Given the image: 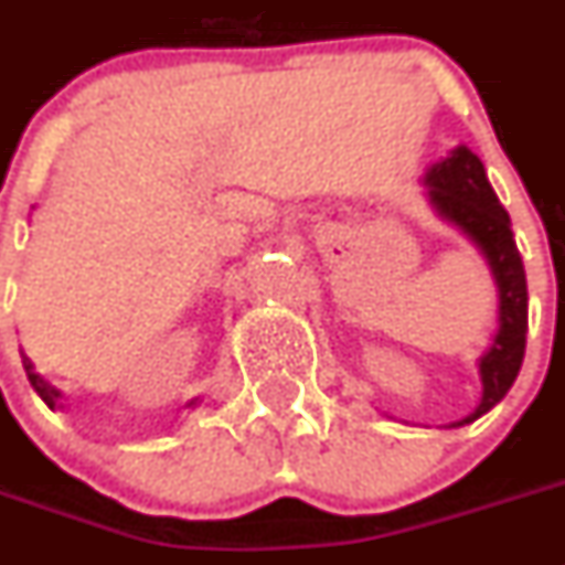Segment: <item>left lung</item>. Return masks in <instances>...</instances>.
Wrapping results in <instances>:
<instances>
[{
    "mask_svg": "<svg viewBox=\"0 0 565 565\" xmlns=\"http://www.w3.org/2000/svg\"><path fill=\"white\" fill-rule=\"evenodd\" d=\"M426 185L437 214L455 223L462 234H469L477 248L483 250L500 291V331L491 342L489 354L480 360L483 399L466 420L451 423V426H466L498 406L518 380L525 354V331H529V291H525L523 259L514 243L512 220L500 205L494 188L489 185L477 153H471L466 145L455 148L443 162L428 168Z\"/></svg>",
    "mask_w": 565,
    "mask_h": 565,
    "instance_id": "1",
    "label": "left lung"
}]
</instances>
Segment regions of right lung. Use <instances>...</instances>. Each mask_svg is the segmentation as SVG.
<instances>
[{"label": "right lung", "instance_id": "add662e5", "mask_svg": "<svg viewBox=\"0 0 565 565\" xmlns=\"http://www.w3.org/2000/svg\"><path fill=\"white\" fill-rule=\"evenodd\" d=\"M22 365H25V374H28V380H31L33 392H36L42 399H45L47 408H56V399H60V392H56L53 385H47L45 380H42L40 374H36V369H33V363H31V360H28L25 354H22ZM191 406H194V403H191Z\"/></svg>", "mask_w": 565, "mask_h": 565}]
</instances>
